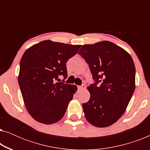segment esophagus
I'll use <instances>...</instances> for the list:
<instances>
[{"label":"esophagus","mask_w":150,"mask_h":150,"mask_svg":"<svg viewBox=\"0 0 150 150\" xmlns=\"http://www.w3.org/2000/svg\"><path fill=\"white\" fill-rule=\"evenodd\" d=\"M85 88H86V86L85 85H80L78 87V89H79V90H83V89H85Z\"/></svg>","instance_id":"1"}]
</instances>
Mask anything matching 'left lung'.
Wrapping results in <instances>:
<instances>
[{"mask_svg":"<svg viewBox=\"0 0 150 150\" xmlns=\"http://www.w3.org/2000/svg\"><path fill=\"white\" fill-rule=\"evenodd\" d=\"M94 83L90 99L83 104L86 120L93 126H111L124 113L135 89V67L126 50L108 41L81 46Z\"/></svg>","mask_w":150,"mask_h":150,"instance_id":"8db88e82","label":"left lung"}]
</instances>
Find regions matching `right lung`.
Segmentation results:
<instances>
[{"mask_svg": "<svg viewBox=\"0 0 150 150\" xmlns=\"http://www.w3.org/2000/svg\"><path fill=\"white\" fill-rule=\"evenodd\" d=\"M81 45L42 41L27 49L20 63L18 83L28 112L45 124L64 116L77 87L59 82L67 77L66 63L77 54ZM58 81L57 83L56 81Z\"/></svg>", "mask_w": 150, "mask_h": 150, "instance_id": "1", "label": "right lung"}]
</instances>
